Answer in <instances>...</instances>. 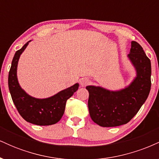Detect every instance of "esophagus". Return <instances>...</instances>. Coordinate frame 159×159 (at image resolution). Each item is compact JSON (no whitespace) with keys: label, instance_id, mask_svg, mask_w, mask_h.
Segmentation results:
<instances>
[{"label":"esophagus","instance_id":"esophagus-1","mask_svg":"<svg viewBox=\"0 0 159 159\" xmlns=\"http://www.w3.org/2000/svg\"><path fill=\"white\" fill-rule=\"evenodd\" d=\"M90 83V81L87 78H81V79L80 80V84H81L82 87H86V86L88 85Z\"/></svg>","mask_w":159,"mask_h":159}]
</instances>
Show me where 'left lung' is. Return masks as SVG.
Here are the masks:
<instances>
[{"label": "left lung", "instance_id": "8db88e82", "mask_svg": "<svg viewBox=\"0 0 159 159\" xmlns=\"http://www.w3.org/2000/svg\"><path fill=\"white\" fill-rule=\"evenodd\" d=\"M136 69L137 76L131 84L118 91L87 86L88 107L91 119L102 127H115L129 123L148 97L151 88V62L143 48L132 42L128 54Z\"/></svg>", "mask_w": 159, "mask_h": 159}]
</instances>
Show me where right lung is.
<instances>
[{"label":"right lung","instance_id":"obj_1","mask_svg":"<svg viewBox=\"0 0 159 159\" xmlns=\"http://www.w3.org/2000/svg\"><path fill=\"white\" fill-rule=\"evenodd\" d=\"M29 42L18 50L13 57L9 72V90L18 111L27 122L38 125H53L61 119L64 114L67 99L78 90L79 84H75L47 98H34L26 93L19 86L16 73L20 55Z\"/></svg>","mask_w":159,"mask_h":159}]
</instances>
